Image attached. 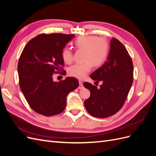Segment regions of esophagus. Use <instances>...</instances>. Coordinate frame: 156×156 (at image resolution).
Masks as SVG:
<instances>
[{
  "instance_id": "34e87169",
  "label": "esophagus",
  "mask_w": 156,
  "mask_h": 156,
  "mask_svg": "<svg viewBox=\"0 0 156 156\" xmlns=\"http://www.w3.org/2000/svg\"><path fill=\"white\" fill-rule=\"evenodd\" d=\"M84 88L83 84V82L82 81H79V86L78 87L79 89H83Z\"/></svg>"
}]
</instances>
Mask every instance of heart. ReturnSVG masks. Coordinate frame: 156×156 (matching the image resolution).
I'll return each instance as SVG.
<instances>
[{
    "label": "heart",
    "mask_w": 156,
    "mask_h": 156,
    "mask_svg": "<svg viewBox=\"0 0 156 156\" xmlns=\"http://www.w3.org/2000/svg\"><path fill=\"white\" fill-rule=\"evenodd\" d=\"M77 49H84V63L76 64L69 68L70 76L79 79L85 77L91 70L92 65L96 67L101 66L105 63L109 51L107 40L103 37L96 36H80L74 41ZM62 58L66 63L70 64L73 61V53L69 48H66L62 51Z\"/></svg>",
    "instance_id": "heart-1"
}]
</instances>
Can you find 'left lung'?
I'll list each match as a JSON object with an SVG mask.
<instances>
[{
  "label": "left lung",
  "instance_id": "left-lung-1",
  "mask_svg": "<svg viewBox=\"0 0 156 156\" xmlns=\"http://www.w3.org/2000/svg\"><path fill=\"white\" fill-rule=\"evenodd\" d=\"M100 88L89 83L83 86L90 92L84 104L88 112L96 118H107L119 111L133 83V64L127 49L115 37L111 40L106 62L90 75Z\"/></svg>",
  "mask_w": 156,
  "mask_h": 156
}]
</instances>
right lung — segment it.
<instances>
[{"instance_id": "add662e5", "label": "right lung", "mask_w": 156, "mask_h": 156, "mask_svg": "<svg viewBox=\"0 0 156 156\" xmlns=\"http://www.w3.org/2000/svg\"><path fill=\"white\" fill-rule=\"evenodd\" d=\"M74 36L60 33L39 34L22 51L17 66L20 86L30 107L38 114H60L66 105L68 94L79 87L75 77L59 82L53 78L54 73L63 70L62 51Z\"/></svg>"}]
</instances>
